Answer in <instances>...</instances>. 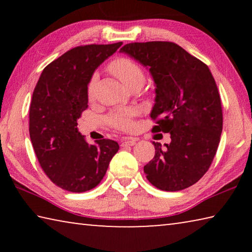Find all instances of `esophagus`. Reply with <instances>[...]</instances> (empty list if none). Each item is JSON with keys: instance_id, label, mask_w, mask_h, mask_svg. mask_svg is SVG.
<instances>
[{"instance_id": "obj_1", "label": "esophagus", "mask_w": 252, "mask_h": 252, "mask_svg": "<svg viewBox=\"0 0 252 252\" xmlns=\"http://www.w3.org/2000/svg\"><path fill=\"white\" fill-rule=\"evenodd\" d=\"M136 141H138V140L133 139V138L125 139V140H122L121 147H132V146H134V144L136 143Z\"/></svg>"}]
</instances>
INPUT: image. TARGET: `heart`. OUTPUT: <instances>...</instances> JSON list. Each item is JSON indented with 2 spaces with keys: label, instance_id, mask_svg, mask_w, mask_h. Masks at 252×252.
<instances>
[{
  "label": "heart",
  "instance_id": "heart-1",
  "mask_svg": "<svg viewBox=\"0 0 252 252\" xmlns=\"http://www.w3.org/2000/svg\"><path fill=\"white\" fill-rule=\"evenodd\" d=\"M109 71L116 78L126 85L127 89L142 87L144 83V73L138 63L127 58H118L109 64ZM96 78L93 76L88 84V97L92 100L94 97ZM134 109H119L114 110L108 117V122L111 126L119 130H131L133 126L132 118L135 116Z\"/></svg>",
  "mask_w": 252,
  "mask_h": 252
}]
</instances>
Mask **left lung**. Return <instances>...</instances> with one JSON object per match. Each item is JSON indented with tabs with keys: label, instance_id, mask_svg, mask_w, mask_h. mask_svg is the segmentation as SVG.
<instances>
[{
	"label": "left lung",
	"instance_id": "1",
	"mask_svg": "<svg viewBox=\"0 0 252 252\" xmlns=\"http://www.w3.org/2000/svg\"><path fill=\"white\" fill-rule=\"evenodd\" d=\"M120 52L149 69L156 84L152 131L171 138L164 149L153 142L156 155L143 168L147 179L164 191L189 188L208 171L222 132L221 100L210 70L172 42H136Z\"/></svg>",
	"mask_w": 252,
	"mask_h": 252
}]
</instances>
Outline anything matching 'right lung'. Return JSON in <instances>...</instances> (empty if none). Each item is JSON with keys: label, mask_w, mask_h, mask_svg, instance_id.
Masks as SVG:
<instances>
[{"label": "right lung", "mask_w": 252, "mask_h": 252, "mask_svg": "<svg viewBox=\"0 0 252 252\" xmlns=\"http://www.w3.org/2000/svg\"><path fill=\"white\" fill-rule=\"evenodd\" d=\"M122 45L76 46L44 67L30 105V138L41 168L54 185L84 192L103 179L119 150L109 139L89 144L78 130L88 108V84L101 63Z\"/></svg>", "instance_id": "1"}]
</instances>
